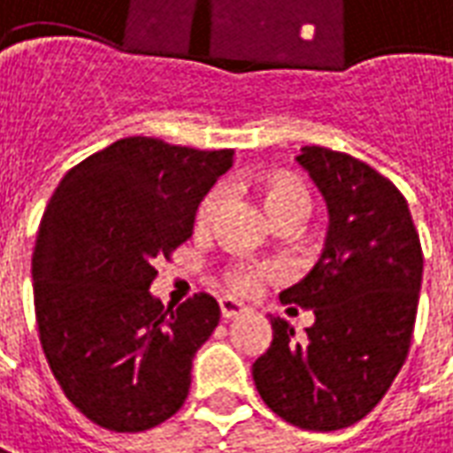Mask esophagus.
<instances>
[{
  "label": "esophagus",
  "mask_w": 453,
  "mask_h": 453,
  "mask_svg": "<svg viewBox=\"0 0 453 453\" xmlns=\"http://www.w3.org/2000/svg\"><path fill=\"white\" fill-rule=\"evenodd\" d=\"M219 308L224 318H236L242 316V313H249V305L242 303V301H236V298H229V296L219 298Z\"/></svg>",
  "instance_id": "esophagus-1"
}]
</instances>
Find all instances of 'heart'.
<instances>
[{"label":"heart","mask_w":453,"mask_h":453,"mask_svg":"<svg viewBox=\"0 0 453 453\" xmlns=\"http://www.w3.org/2000/svg\"><path fill=\"white\" fill-rule=\"evenodd\" d=\"M254 189L261 196L264 207L271 214V219H280V217H298L303 219L311 209V196L305 185L291 173H268L251 182ZM226 199V189L221 185L211 187L207 195L202 196L199 207H196L195 224L196 229H209L217 214H219L221 204ZM273 273L271 266H254V264H234L226 268L224 279L229 283V288L236 293H254L261 286V280H266Z\"/></svg>","instance_id":"b5f03b06"}]
</instances>
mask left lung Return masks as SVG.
I'll return each mask as SVG.
<instances>
[{
	"instance_id": "left-lung-1",
	"label": "left lung",
	"mask_w": 453,
	"mask_h": 453,
	"mask_svg": "<svg viewBox=\"0 0 453 453\" xmlns=\"http://www.w3.org/2000/svg\"><path fill=\"white\" fill-rule=\"evenodd\" d=\"M327 204L326 249L280 303L311 308L296 338L271 316L273 340L251 372L268 410L293 426L335 432L360 422L407 360L422 288V244L407 199L345 152L308 145L296 157Z\"/></svg>"
}]
</instances>
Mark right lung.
Listing matches in <instances>:
<instances>
[{
	"label": "right lung",
	"instance_id": "obj_1",
	"mask_svg": "<svg viewBox=\"0 0 453 453\" xmlns=\"http://www.w3.org/2000/svg\"><path fill=\"white\" fill-rule=\"evenodd\" d=\"M234 150L123 137L78 162L43 211L31 258L43 355L68 402L111 432H145L185 404L195 352L219 303L195 293L165 308L150 293Z\"/></svg>",
	"mask_w": 453,
	"mask_h": 453
}]
</instances>
